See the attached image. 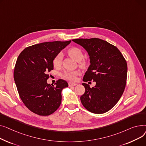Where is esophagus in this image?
<instances>
[{"label": "esophagus", "mask_w": 146, "mask_h": 146, "mask_svg": "<svg viewBox=\"0 0 146 146\" xmlns=\"http://www.w3.org/2000/svg\"><path fill=\"white\" fill-rule=\"evenodd\" d=\"M69 87H73V86H75V85H77L76 83H71V82H69Z\"/></svg>", "instance_id": "1"}]
</instances>
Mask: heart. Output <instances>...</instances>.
<instances>
[{
	"label": "heart",
	"mask_w": 146,
	"mask_h": 146,
	"mask_svg": "<svg viewBox=\"0 0 146 146\" xmlns=\"http://www.w3.org/2000/svg\"><path fill=\"white\" fill-rule=\"evenodd\" d=\"M68 54L71 58L75 59L76 61L78 62L81 66H85L87 65V61H85L84 59H83L84 53L80 48L77 47H72L70 48L68 50ZM62 53H59L55 56L53 59V65L55 68H59L61 66L62 64ZM80 74V71H67L62 74V77L65 80L70 81L71 82H74L76 81L77 76Z\"/></svg>",
	"instance_id": "obj_1"
}]
</instances>
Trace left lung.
<instances>
[{"label":"left lung","mask_w":146,"mask_h":146,"mask_svg":"<svg viewBox=\"0 0 146 146\" xmlns=\"http://www.w3.org/2000/svg\"><path fill=\"white\" fill-rule=\"evenodd\" d=\"M72 41L82 46L90 56L91 64L83 81L96 82L92 88L82 83L85 91L80 98L82 104L92 113H106L117 103L124 91L127 74L125 59L116 46L101 39Z\"/></svg>","instance_id":"1"}]
</instances>
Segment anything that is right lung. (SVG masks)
Wrapping results in <instances>:
<instances>
[{
	"instance_id": "obj_1",
	"label": "right lung",
	"mask_w": 146,
	"mask_h": 146,
	"mask_svg": "<svg viewBox=\"0 0 146 146\" xmlns=\"http://www.w3.org/2000/svg\"><path fill=\"white\" fill-rule=\"evenodd\" d=\"M69 41L46 42L26 48L19 55L14 70V80L22 101L30 111L39 115L54 113L61 105L62 90L68 87L59 80L47 83L48 72L54 69L53 59Z\"/></svg>"
}]
</instances>
